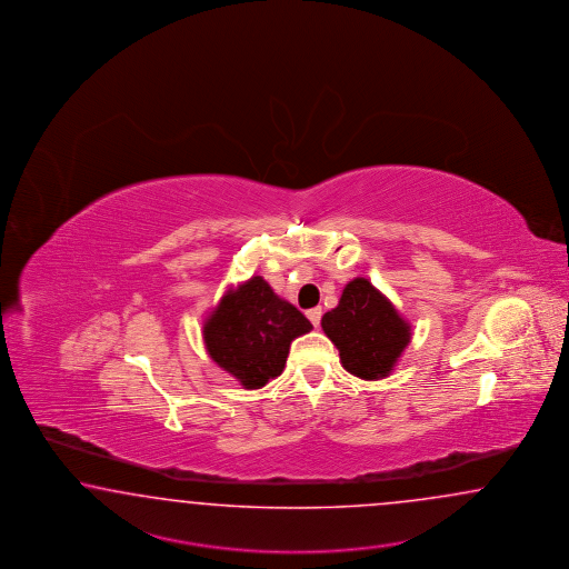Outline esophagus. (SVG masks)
<instances>
[{"label":"esophagus","instance_id":"34e87169","mask_svg":"<svg viewBox=\"0 0 569 569\" xmlns=\"http://www.w3.org/2000/svg\"><path fill=\"white\" fill-rule=\"evenodd\" d=\"M307 317L310 323L319 327L321 325V317H323V310H321V307L310 308V310H307Z\"/></svg>","mask_w":569,"mask_h":569}]
</instances>
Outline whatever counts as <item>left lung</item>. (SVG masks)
I'll return each instance as SVG.
<instances>
[{
  "label": "left lung",
  "mask_w": 569,
  "mask_h": 569,
  "mask_svg": "<svg viewBox=\"0 0 569 569\" xmlns=\"http://www.w3.org/2000/svg\"><path fill=\"white\" fill-rule=\"evenodd\" d=\"M321 327L336 343L343 369L365 381L385 379L412 339L410 323L365 277L343 288L338 307L325 312Z\"/></svg>",
  "instance_id": "obj_1"
}]
</instances>
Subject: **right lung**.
Segmentation results:
<instances>
[{
    "instance_id": "add662e5",
    "label": "right lung",
    "mask_w": 569,
    "mask_h": 569,
    "mask_svg": "<svg viewBox=\"0 0 569 569\" xmlns=\"http://www.w3.org/2000/svg\"><path fill=\"white\" fill-rule=\"evenodd\" d=\"M310 329L298 308L254 276L223 293L204 319L202 339L209 356L244 389H261L281 375L293 339Z\"/></svg>"
}]
</instances>
